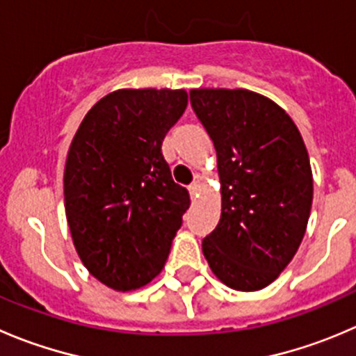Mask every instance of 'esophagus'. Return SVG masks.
I'll use <instances>...</instances> for the list:
<instances>
[{"mask_svg":"<svg viewBox=\"0 0 356 356\" xmlns=\"http://www.w3.org/2000/svg\"><path fill=\"white\" fill-rule=\"evenodd\" d=\"M188 191H189V195H191V200H195L196 196H198V184H196V182L195 184H191L188 188Z\"/></svg>","mask_w":356,"mask_h":356,"instance_id":"esophagus-1","label":"esophagus"}]
</instances>
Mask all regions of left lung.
<instances>
[{
    "label": "left lung",
    "mask_w": 356,
    "mask_h": 356,
    "mask_svg": "<svg viewBox=\"0 0 356 356\" xmlns=\"http://www.w3.org/2000/svg\"><path fill=\"white\" fill-rule=\"evenodd\" d=\"M189 101L217 151L222 195L203 255L227 287L261 291L287 268L305 236L313 202L305 140L280 106L255 92L198 88Z\"/></svg>",
    "instance_id": "left-lung-1"
}]
</instances>
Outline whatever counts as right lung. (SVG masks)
I'll list each match as a JSON object with an SVG mask.
<instances>
[{
  "label": "right lung",
  "mask_w": 356,
  "mask_h": 356,
  "mask_svg": "<svg viewBox=\"0 0 356 356\" xmlns=\"http://www.w3.org/2000/svg\"><path fill=\"white\" fill-rule=\"evenodd\" d=\"M188 106L184 90H116L86 113L64 170L65 217L85 268L115 291L161 271L189 209L161 153Z\"/></svg>",
  "instance_id": "add662e5"
}]
</instances>
